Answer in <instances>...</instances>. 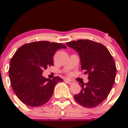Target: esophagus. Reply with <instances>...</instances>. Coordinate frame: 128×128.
<instances>
[{"label":"esophagus","mask_w":128,"mask_h":128,"mask_svg":"<svg viewBox=\"0 0 128 128\" xmlns=\"http://www.w3.org/2000/svg\"><path fill=\"white\" fill-rule=\"evenodd\" d=\"M65 81L68 82V84H74V82L73 80H70V79H68V78L65 79Z\"/></svg>","instance_id":"34e87169"}]
</instances>
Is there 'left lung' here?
Wrapping results in <instances>:
<instances>
[{
    "instance_id": "left-lung-1",
    "label": "left lung",
    "mask_w": 128,
    "mask_h": 128,
    "mask_svg": "<svg viewBox=\"0 0 128 128\" xmlns=\"http://www.w3.org/2000/svg\"><path fill=\"white\" fill-rule=\"evenodd\" d=\"M66 44L78 52L81 69L88 76V82L82 84L75 100L84 107L96 106L106 98L114 83L116 68L114 59L104 45L92 40H78Z\"/></svg>"
}]
</instances>
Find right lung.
I'll return each mask as SVG.
<instances>
[{"mask_svg": "<svg viewBox=\"0 0 128 128\" xmlns=\"http://www.w3.org/2000/svg\"><path fill=\"white\" fill-rule=\"evenodd\" d=\"M62 43L34 41L19 48L10 60L8 74L13 90L19 100L30 106L42 105L50 100L56 84L62 82L59 76L52 79L42 75L53 65V56Z\"/></svg>", "mask_w": 128, "mask_h": 128, "instance_id": "add662e5", "label": "right lung"}]
</instances>
